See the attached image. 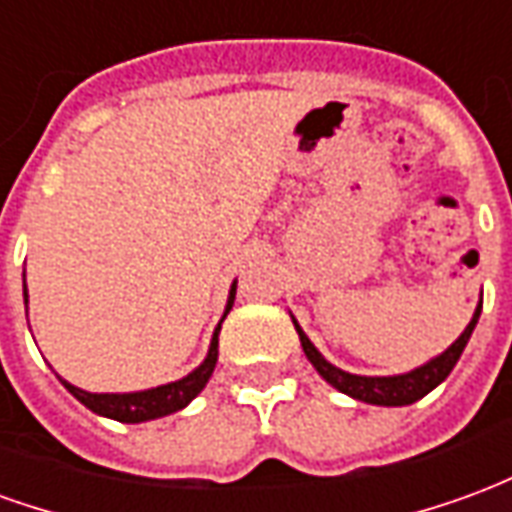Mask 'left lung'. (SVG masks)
I'll return each mask as SVG.
<instances>
[{
    "label": "left lung",
    "instance_id": "1",
    "mask_svg": "<svg viewBox=\"0 0 512 512\" xmlns=\"http://www.w3.org/2000/svg\"><path fill=\"white\" fill-rule=\"evenodd\" d=\"M480 310H483V301L477 304V310H474V318L469 321V326L463 329V334L455 340V343L444 351L436 359H430L428 365L417 367V370H411L406 376H384V378H373V376H351V373H345L340 367L329 365L326 359L321 356V351L310 343V337L301 332L299 323H296V332H299L301 348H304V354L312 362V367L321 373L334 389H340L345 395L356 397V400H362V403H373V406H408V403H417L419 397H425L430 389H436V386L444 381V378L450 376L455 362L461 359L463 348L469 343V337H472L474 326H477V318H480Z\"/></svg>",
    "mask_w": 512,
    "mask_h": 512
}]
</instances>
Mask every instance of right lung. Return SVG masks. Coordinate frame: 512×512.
I'll return each mask as SVG.
<instances>
[{
    "instance_id": "obj_1",
    "label": "right lung",
    "mask_w": 512,
    "mask_h": 512,
    "mask_svg": "<svg viewBox=\"0 0 512 512\" xmlns=\"http://www.w3.org/2000/svg\"><path fill=\"white\" fill-rule=\"evenodd\" d=\"M233 299L235 285L230 288V299H227V310H224V315L233 307ZM24 301H27V285H24ZM219 329H222V323H219L216 332H213L211 351L205 356V362H202L194 373H189L186 378H180V381H172V384L156 386V389H145V392H128V395H95V392H84V389L68 384V381H62V378L60 381L79 403H84L90 411L101 414V417L117 419V422H145V419L167 417L172 411H180L183 406H189L191 400L202 392V386L208 384L213 367H216V359H219Z\"/></svg>"
}]
</instances>
